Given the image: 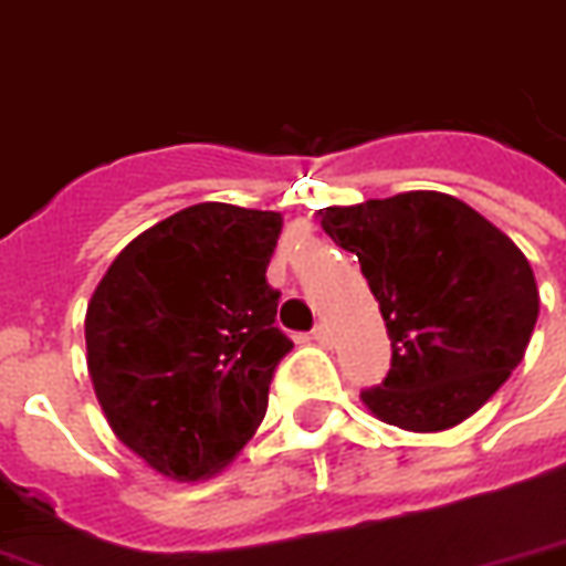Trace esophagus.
I'll use <instances>...</instances> for the list:
<instances>
[{
  "mask_svg": "<svg viewBox=\"0 0 566 566\" xmlns=\"http://www.w3.org/2000/svg\"><path fill=\"white\" fill-rule=\"evenodd\" d=\"M315 338L324 347H329V345H333V329H329V326H326V324H317L315 326Z\"/></svg>",
  "mask_w": 566,
  "mask_h": 566,
  "instance_id": "34e87169",
  "label": "esophagus"
}]
</instances>
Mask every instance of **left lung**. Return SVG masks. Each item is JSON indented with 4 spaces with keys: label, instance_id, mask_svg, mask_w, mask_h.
I'll return each instance as SVG.
<instances>
[{
    "label": "left lung",
    "instance_id": "1",
    "mask_svg": "<svg viewBox=\"0 0 566 566\" xmlns=\"http://www.w3.org/2000/svg\"><path fill=\"white\" fill-rule=\"evenodd\" d=\"M357 254L392 342L371 417L405 432H443L492 399L528 350L539 291L528 258L476 209L441 191L317 212Z\"/></svg>",
    "mask_w": 566,
    "mask_h": 566
}]
</instances>
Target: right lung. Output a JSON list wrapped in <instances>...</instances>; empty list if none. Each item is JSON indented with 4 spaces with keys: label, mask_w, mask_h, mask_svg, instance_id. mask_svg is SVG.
I'll list each match as a JSON object with an SVG mask.
<instances>
[{
    "label": "right lung",
    "mask_w": 566,
    "mask_h": 566,
    "mask_svg": "<svg viewBox=\"0 0 566 566\" xmlns=\"http://www.w3.org/2000/svg\"><path fill=\"white\" fill-rule=\"evenodd\" d=\"M282 212L195 203L137 233L86 305V368L111 432L155 474L198 483L258 432L291 350L266 263Z\"/></svg>",
    "instance_id": "right-lung-1"
}]
</instances>
